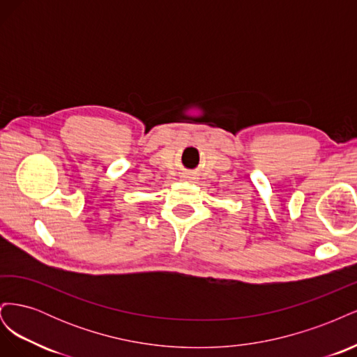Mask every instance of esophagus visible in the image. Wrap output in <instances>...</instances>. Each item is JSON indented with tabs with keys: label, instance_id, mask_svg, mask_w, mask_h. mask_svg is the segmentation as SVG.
I'll return each instance as SVG.
<instances>
[{
	"label": "esophagus",
	"instance_id": "34e87169",
	"mask_svg": "<svg viewBox=\"0 0 357 357\" xmlns=\"http://www.w3.org/2000/svg\"><path fill=\"white\" fill-rule=\"evenodd\" d=\"M183 180H192L190 174H183Z\"/></svg>",
	"mask_w": 357,
	"mask_h": 357
}]
</instances>
